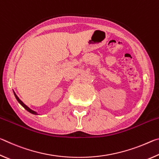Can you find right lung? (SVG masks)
Returning a JSON list of instances; mask_svg holds the SVG:
<instances>
[{"mask_svg":"<svg viewBox=\"0 0 159 159\" xmlns=\"http://www.w3.org/2000/svg\"><path fill=\"white\" fill-rule=\"evenodd\" d=\"M13 92H14V91H13ZM14 95H15V98H16V99H17V100L18 101V102H19V103H20V104H21V106H22L23 107H24V108H25L26 110V111H28L29 112H30L31 113V114H35V115H38V114H37V113L36 112V111H33V110H31L30 108H29V107H27V106H26V104H24L23 103V102L22 101H21V100H20V98H18V97H17V95H16V94H15V93L14 92Z\"/></svg>","mask_w":159,"mask_h":159,"instance_id":"1","label":"right lung"}]
</instances>
